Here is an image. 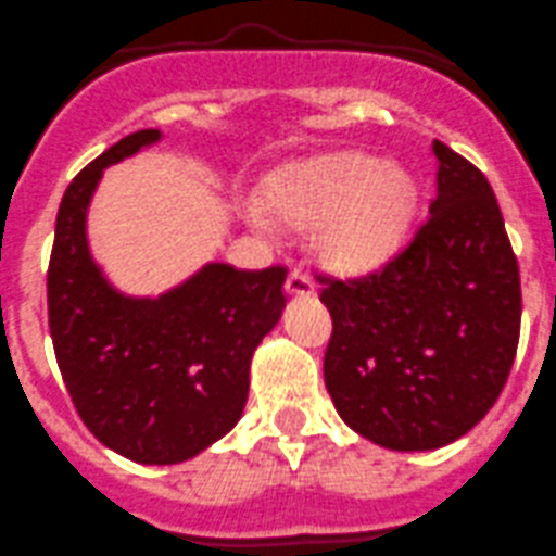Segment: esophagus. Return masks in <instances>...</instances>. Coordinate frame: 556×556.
<instances>
[{
    "instance_id": "1",
    "label": "esophagus",
    "mask_w": 556,
    "mask_h": 556,
    "mask_svg": "<svg viewBox=\"0 0 556 556\" xmlns=\"http://www.w3.org/2000/svg\"><path fill=\"white\" fill-rule=\"evenodd\" d=\"M287 292L294 294V298H311V294L316 292V283L311 281L305 273L294 269V273H289L287 278Z\"/></svg>"
}]
</instances>
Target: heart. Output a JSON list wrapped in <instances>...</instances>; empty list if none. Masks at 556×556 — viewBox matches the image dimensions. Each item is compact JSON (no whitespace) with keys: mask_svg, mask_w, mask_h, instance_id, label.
<instances>
[{"mask_svg":"<svg viewBox=\"0 0 556 556\" xmlns=\"http://www.w3.org/2000/svg\"><path fill=\"white\" fill-rule=\"evenodd\" d=\"M267 207L298 229L316 226V251L349 273L377 269L406 240L417 182L406 168L366 152L305 163L267 190ZM253 224L264 226L262 215Z\"/></svg>","mask_w":556,"mask_h":556,"instance_id":"heart-1","label":"heart"}]
</instances>
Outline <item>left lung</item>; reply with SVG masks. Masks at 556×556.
Listing matches in <instances>:
<instances>
[{
  "label": "left lung",
  "mask_w": 556,
  "mask_h": 556,
  "mask_svg": "<svg viewBox=\"0 0 556 556\" xmlns=\"http://www.w3.org/2000/svg\"><path fill=\"white\" fill-rule=\"evenodd\" d=\"M437 195L379 273L319 278L332 316L325 384L352 431L388 451H437L500 399L521 327L519 264L489 179L433 141Z\"/></svg>",
  "instance_id": "left-lung-1"
}]
</instances>
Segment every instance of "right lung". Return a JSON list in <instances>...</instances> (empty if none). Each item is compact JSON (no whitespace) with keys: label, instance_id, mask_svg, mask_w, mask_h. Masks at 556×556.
Segmentation results:
<instances>
[{"label":"right lung","instance_id":"1","mask_svg":"<svg viewBox=\"0 0 556 556\" xmlns=\"http://www.w3.org/2000/svg\"><path fill=\"white\" fill-rule=\"evenodd\" d=\"M161 130L125 136L76 174L56 213L49 327L84 426L136 464H179L231 431L251 357L287 308V269L210 262L155 298L125 294L89 251L87 215L103 172Z\"/></svg>","mask_w":556,"mask_h":556}]
</instances>
